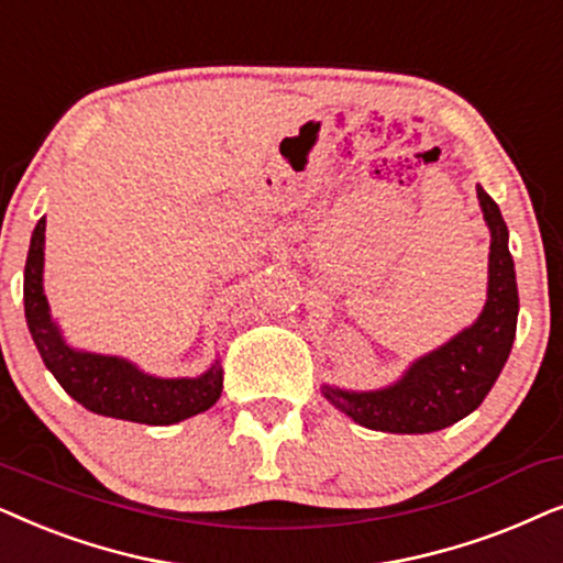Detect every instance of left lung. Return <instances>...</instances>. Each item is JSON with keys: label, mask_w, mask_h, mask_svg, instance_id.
<instances>
[{"label": "left lung", "mask_w": 563, "mask_h": 563, "mask_svg": "<svg viewBox=\"0 0 563 563\" xmlns=\"http://www.w3.org/2000/svg\"><path fill=\"white\" fill-rule=\"evenodd\" d=\"M476 198L489 227V283L486 303L474 324L417 360L394 384L373 391L321 386L324 399L368 430L424 434L445 430L468 417L492 391L515 342L517 298L509 231L492 195L476 185Z\"/></svg>", "instance_id": "left-lung-1"}]
</instances>
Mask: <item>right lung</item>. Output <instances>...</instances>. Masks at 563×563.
Returning a JSON list of instances; mask_svg holds the SVG:
<instances>
[{"label": "right lung", "mask_w": 563, "mask_h": 563, "mask_svg": "<svg viewBox=\"0 0 563 563\" xmlns=\"http://www.w3.org/2000/svg\"><path fill=\"white\" fill-rule=\"evenodd\" d=\"M46 262V216L35 223L25 262V319L30 336L46 368L66 394L95 415L139 424H177L219 401L223 388L221 360L195 378H162L141 371L120 355L79 350L66 342L62 327L51 317L43 290Z\"/></svg>", "instance_id": "1"}]
</instances>
